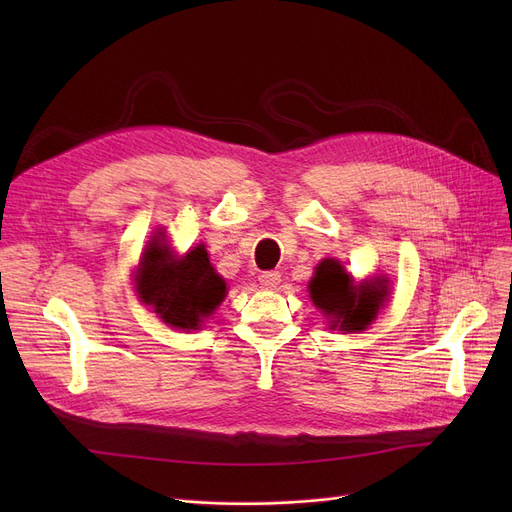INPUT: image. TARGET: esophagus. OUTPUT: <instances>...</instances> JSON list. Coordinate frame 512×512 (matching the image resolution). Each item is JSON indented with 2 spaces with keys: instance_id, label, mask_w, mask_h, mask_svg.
Wrapping results in <instances>:
<instances>
[{
  "instance_id": "34e87169",
  "label": "esophagus",
  "mask_w": 512,
  "mask_h": 512,
  "mask_svg": "<svg viewBox=\"0 0 512 512\" xmlns=\"http://www.w3.org/2000/svg\"><path fill=\"white\" fill-rule=\"evenodd\" d=\"M280 280H282L280 272H261V276H259V282L263 288H276L280 284Z\"/></svg>"
}]
</instances>
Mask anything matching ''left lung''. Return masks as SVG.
I'll return each mask as SVG.
<instances>
[{"mask_svg":"<svg viewBox=\"0 0 512 512\" xmlns=\"http://www.w3.org/2000/svg\"><path fill=\"white\" fill-rule=\"evenodd\" d=\"M311 301L328 317H334L332 328L342 332H361L378 315L388 297V280L378 278L353 286L351 276L336 259H324L315 267L309 282Z\"/></svg>","mask_w":512,"mask_h":512,"instance_id":"left-lung-1","label":"left lung"}]
</instances>
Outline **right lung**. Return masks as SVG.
Instances as JSON below:
<instances>
[{"label":"right lung","mask_w":512,"mask_h":512,"mask_svg":"<svg viewBox=\"0 0 512 512\" xmlns=\"http://www.w3.org/2000/svg\"><path fill=\"white\" fill-rule=\"evenodd\" d=\"M137 290L164 324L197 330L224 301L226 282L215 274L203 245L176 259L164 238L153 236L139 265Z\"/></svg>","instance_id":"right-lung-1"}]
</instances>
